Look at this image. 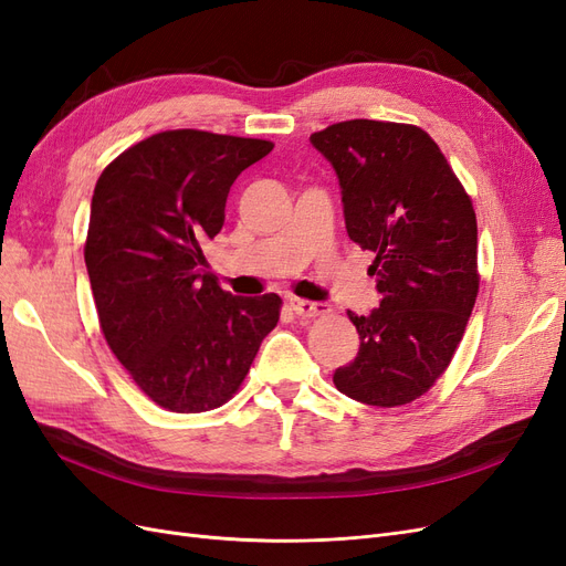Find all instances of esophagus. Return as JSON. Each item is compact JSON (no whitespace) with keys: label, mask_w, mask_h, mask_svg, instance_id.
Listing matches in <instances>:
<instances>
[{"label":"esophagus","mask_w":566,"mask_h":566,"mask_svg":"<svg viewBox=\"0 0 566 566\" xmlns=\"http://www.w3.org/2000/svg\"><path fill=\"white\" fill-rule=\"evenodd\" d=\"M287 304H290V310H293L300 318H318V316H325L331 312L328 304H318V302L300 300V297H290Z\"/></svg>","instance_id":"1"}]
</instances>
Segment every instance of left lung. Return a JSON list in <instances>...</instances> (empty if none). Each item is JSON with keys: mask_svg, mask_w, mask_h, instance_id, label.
<instances>
[{"mask_svg": "<svg viewBox=\"0 0 566 566\" xmlns=\"http://www.w3.org/2000/svg\"><path fill=\"white\" fill-rule=\"evenodd\" d=\"M310 142L335 167L347 233L375 254L382 295L368 316L349 312L361 347L333 382L368 406L410 403L449 368L479 293L472 198L416 125L347 119Z\"/></svg>", "mask_w": 566, "mask_h": 566, "instance_id": "obj_1", "label": "left lung"}]
</instances>
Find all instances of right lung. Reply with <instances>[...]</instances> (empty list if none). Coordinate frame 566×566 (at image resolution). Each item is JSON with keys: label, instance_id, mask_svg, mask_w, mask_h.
I'll return each instance as SVG.
<instances>
[{"label": "right lung", "instance_id": "add662e5", "mask_svg": "<svg viewBox=\"0 0 566 566\" xmlns=\"http://www.w3.org/2000/svg\"><path fill=\"white\" fill-rule=\"evenodd\" d=\"M264 139L169 129L101 172L84 241L101 333L150 401L172 413L219 408L241 389L276 328V293L235 297L205 273L235 177Z\"/></svg>", "mask_w": 566, "mask_h": 566}]
</instances>
